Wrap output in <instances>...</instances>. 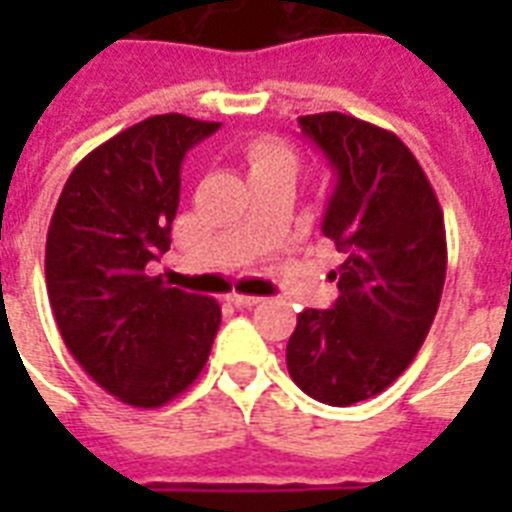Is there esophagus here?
Instances as JSON below:
<instances>
[{
  "label": "esophagus",
  "mask_w": 512,
  "mask_h": 512,
  "mask_svg": "<svg viewBox=\"0 0 512 512\" xmlns=\"http://www.w3.org/2000/svg\"><path fill=\"white\" fill-rule=\"evenodd\" d=\"M228 300H231L236 308H252V305H257L263 297H255V295H239V292H233V295H228Z\"/></svg>",
  "instance_id": "esophagus-1"
}]
</instances>
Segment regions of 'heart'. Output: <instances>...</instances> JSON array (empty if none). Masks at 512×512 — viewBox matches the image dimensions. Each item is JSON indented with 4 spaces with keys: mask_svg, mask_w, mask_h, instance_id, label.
<instances>
[{
    "mask_svg": "<svg viewBox=\"0 0 512 512\" xmlns=\"http://www.w3.org/2000/svg\"><path fill=\"white\" fill-rule=\"evenodd\" d=\"M247 164L249 172L255 175L260 170H271V167H297V156L292 148H287L279 140H257L247 148Z\"/></svg>",
    "mask_w": 512,
    "mask_h": 512,
    "instance_id": "1",
    "label": "heart"
}]
</instances>
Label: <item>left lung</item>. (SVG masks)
I'll use <instances>...</instances> for the list:
<instances>
[{
    "label": "left lung",
    "mask_w": 512,
    "mask_h": 512,
    "mask_svg": "<svg viewBox=\"0 0 512 512\" xmlns=\"http://www.w3.org/2000/svg\"><path fill=\"white\" fill-rule=\"evenodd\" d=\"M297 122L337 175L321 231L342 265L335 305L297 316L287 369L321 404L350 406L396 382L428 337L446 279L444 212L398 135L337 111Z\"/></svg>",
    "instance_id": "obj_1"
}]
</instances>
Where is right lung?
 <instances>
[{"instance_id": "1", "label": "right lung", "mask_w": 512, "mask_h": 512, "mask_svg": "<svg viewBox=\"0 0 512 512\" xmlns=\"http://www.w3.org/2000/svg\"><path fill=\"white\" fill-rule=\"evenodd\" d=\"M217 122L148 116L87 154L52 212L44 276L60 337L111 396L156 409L191 388L220 327L212 297L164 287L180 164Z\"/></svg>"}]
</instances>
